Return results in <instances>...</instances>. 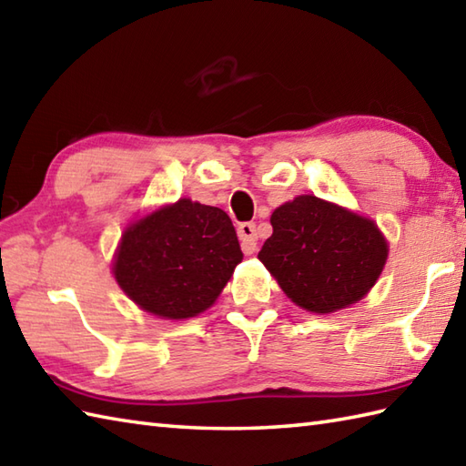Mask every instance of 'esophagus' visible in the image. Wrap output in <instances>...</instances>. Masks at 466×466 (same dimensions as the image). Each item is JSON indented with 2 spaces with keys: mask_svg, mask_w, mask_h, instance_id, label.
Segmentation results:
<instances>
[{
  "mask_svg": "<svg viewBox=\"0 0 466 466\" xmlns=\"http://www.w3.org/2000/svg\"><path fill=\"white\" fill-rule=\"evenodd\" d=\"M238 238L242 244L244 254H254L256 252V224L254 222H242L238 226Z\"/></svg>",
  "mask_w": 466,
  "mask_h": 466,
  "instance_id": "obj_1",
  "label": "esophagus"
}]
</instances>
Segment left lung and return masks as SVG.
I'll return each instance as SVG.
<instances>
[{"label":"left lung","mask_w":466,"mask_h":466,"mask_svg":"<svg viewBox=\"0 0 466 466\" xmlns=\"http://www.w3.org/2000/svg\"><path fill=\"white\" fill-rule=\"evenodd\" d=\"M270 224L260 262L296 306L316 314L364 299L389 258L374 220L310 194L276 208Z\"/></svg>","instance_id":"1"}]
</instances>
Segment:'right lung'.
Returning <instances> with one entry per match:
<instances>
[{
	"label": "right lung",
	"mask_w": 466,
	"mask_h": 466,
	"mask_svg": "<svg viewBox=\"0 0 466 466\" xmlns=\"http://www.w3.org/2000/svg\"><path fill=\"white\" fill-rule=\"evenodd\" d=\"M240 262L230 216L180 198L126 228L112 272L142 310L182 320L210 309Z\"/></svg>",
	"instance_id": "obj_1"
}]
</instances>
